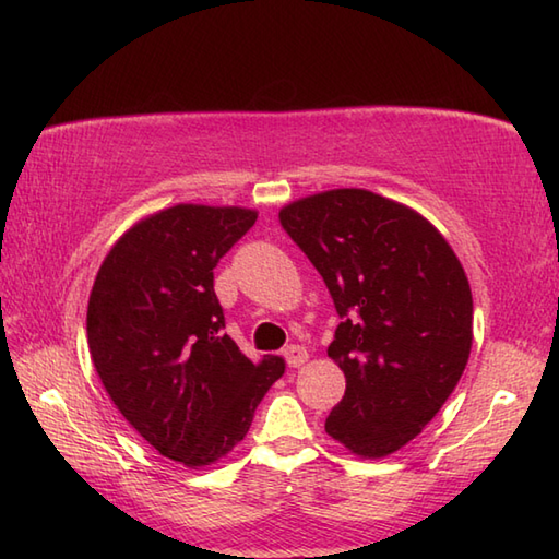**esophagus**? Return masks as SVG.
I'll return each mask as SVG.
<instances>
[{"label":"esophagus","mask_w":559,"mask_h":559,"mask_svg":"<svg viewBox=\"0 0 559 559\" xmlns=\"http://www.w3.org/2000/svg\"><path fill=\"white\" fill-rule=\"evenodd\" d=\"M283 358H286L288 367H300L307 362V350L302 346H288L283 350Z\"/></svg>","instance_id":"obj_1"}]
</instances>
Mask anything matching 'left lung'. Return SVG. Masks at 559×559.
<instances>
[{
    "mask_svg": "<svg viewBox=\"0 0 559 559\" xmlns=\"http://www.w3.org/2000/svg\"><path fill=\"white\" fill-rule=\"evenodd\" d=\"M278 221L341 317L326 353L346 374V394L326 432L358 456L394 454L466 370L473 298L461 261L423 216L367 189L300 199Z\"/></svg>",
    "mask_w": 559,
    "mask_h": 559,
    "instance_id": "left-lung-1",
    "label": "left lung"
}]
</instances>
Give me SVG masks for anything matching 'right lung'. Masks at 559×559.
<instances>
[{
	"label": "right lung",
	"instance_id": "add662e5",
	"mask_svg": "<svg viewBox=\"0 0 559 559\" xmlns=\"http://www.w3.org/2000/svg\"><path fill=\"white\" fill-rule=\"evenodd\" d=\"M254 211L180 204L120 237L93 283L86 331L100 382L146 442L209 466L242 442L278 355L254 365L223 334L213 269L252 228Z\"/></svg>",
	"mask_w": 559,
	"mask_h": 559
}]
</instances>
